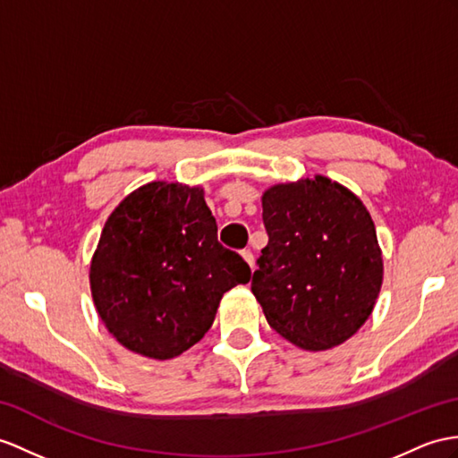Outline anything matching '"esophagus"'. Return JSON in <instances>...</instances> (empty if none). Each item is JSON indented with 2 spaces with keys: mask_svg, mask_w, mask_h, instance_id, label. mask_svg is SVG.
<instances>
[{
  "mask_svg": "<svg viewBox=\"0 0 458 458\" xmlns=\"http://www.w3.org/2000/svg\"><path fill=\"white\" fill-rule=\"evenodd\" d=\"M241 256H242L244 260H247V264L254 270V256H252V252L249 249H244V250H241Z\"/></svg>",
  "mask_w": 458,
  "mask_h": 458,
  "instance_id": "obj_1",
  "label": "esophagus"
}]
</instances>
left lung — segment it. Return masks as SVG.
Listing matches in <instances>:
<instances>
[{"instance_id":"obj_1","label":"left lung","mask_w":458,"mask_h":458,"mask_svg":"<svg viewBox=\"0 0 458 458\" xmlns=\"http://www.w3.org/2000/svg\"><path fill=\"white\" fill-rule=\"evenodd\" d=\"M262 219L267 244L250 289L267 325L309 352L352 338L383 284L375 223L361 199L318 174L267 188Z\"/></svg>"}]
</instances>
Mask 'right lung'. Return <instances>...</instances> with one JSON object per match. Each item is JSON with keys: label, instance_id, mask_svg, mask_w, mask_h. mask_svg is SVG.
<instances>
[{"label": "right lung", "instance_id": "1", "mask_svg": "<svg viewBox=\"0 0 458 458\" xmlns=\"http://www.w3.org/2000/svg\"><path fill=\"white\" fill-rule=\"evenodd\" d=\"M89 280L106 330L130 352L163 361L204 338L223 293L247 284L250 267L217 241L202 188L159 181L110 214Z\"/></svg>", "mask_w": 458, "mask_h": 458}]
</instances>
